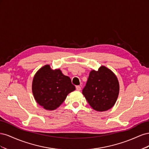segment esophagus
Instances as JSON below:
<instances>
[{
  "mask_svg": "<svg viewBox=\"0 0 149 149\" xmlns=\"http://www.w3.org/2000/svg\"><path fill=\"white\" fill-rule=\"evenodd\" d=\"M76 89L77 90V91H80V90H81V86H76Z\"/></svg>",
  "mask_w": 149,
  "mask_h": 149,
  "instance_id": "esophagus-1",
  "label": "esophagus"
}]
</instances>
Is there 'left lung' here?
Here are the masks:
<instances>
[{"mask_svg":"<svg viewBox=\"0 0 149 149\" xmlns=\"http://www.w3.org/2000/svg\"><path fill=\"white\" fill-rule=\"evenodd\" d=\"M119 93L116 74L104 66L90 71L83 94L89 104L97 111H106L114 106Z\"/></svg>","mask_w":149,"mask_h":149,"instance_id":"obj_1","label":"left lung"}]
</instances>
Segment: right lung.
Wrapping results in <instances>:
<instances>
[{"label": "right lung", "mask_w": 149, "mask_h": 149, "mask_svg": "<svg viewBox=\"0 0 149 149\" xmlns=\"http://www.w3.org/2000/svg\"><path fill=\"white\" fill-rule=\"evenodd\" d=\"M31 88L36 102L49 111L57 109L68 94L75 90L68 76L60 69L53 70L49 65L43 66L35 73Z\"/></svg>", "instance_id": "right-lung-1"}]
</instances>
